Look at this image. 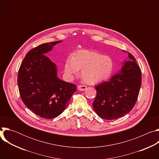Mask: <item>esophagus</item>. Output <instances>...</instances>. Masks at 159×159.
I'll return each instance as SVG.
<instances>
[{"label":"esophagus","instance_id":"esophagus-1","mask_svg":"<svg viewBox=\"0 0 159 159\" xmlns=\"http://www.w3.org/2000/svg\"><path fill=\"white\" fill-rule=\"evenodd\" d=\"M77 89L79 90H80V91H84V90H85L87 89V87L85 85H78Z\"/></svg>","mask_w":159,"mask_h":159}]
</instances>
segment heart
Masks as SVG:
<instances>
[{
    "label": "heart",
    "mask_w": 159,
    "mask_h": 159,
    "mask_svg": "<svg viewBox=\"0 0 159 159\" xmlns=\"http://www.w3.org/2000/svg\"><path fill=\"white\" fill-rule=\"evenodd\" d=\"M114 69V61L107 55L92 50H80L65 61V73L69 79L81 70L83 80L90 84L98 83L107 79Z\"/></svg>",
    "instance_id": "heart-1"
}]
</instances>
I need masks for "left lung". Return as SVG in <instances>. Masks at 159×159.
<instances>
[{
    "label": "left lung",
    "instance_id": "1",
    "mask_svg": "<svg viewBox=\"0 0 159 159\" xmlns=\"http://www.w3.org/2000/svg\"><path fill=\"white\" fill-rule=\"evenodd\" d=\"M128 54L129 60L123 61L121 70L96 87L97 96L93 106L101 118H122L131 111L137 100L142 84L141 70L134 57Z\"/></svg>",
    "mask_w": 159,
    "mask_h": 159
}]
</instances>
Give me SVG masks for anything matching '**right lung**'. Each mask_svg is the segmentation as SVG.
I'll use <instances>...</instances> for the list:
<instances>
[{"label":"right lung","instance_id":"add662e5","mask_svg":"<svg viewBox=\"0 0 159 159\" xmlns=\"http://www.w3.org/2000/svg\"><path fill=\"white\" fill-rule=\"evenodd\" d=\"M61 41L44 43L30 50L18 72L17 85L22 102L45 119L58 116L76 91L75 85L58 77L56 64L44 55Z\"/></svg>","mask_w":159,"mask_h":159}]
</instances>
